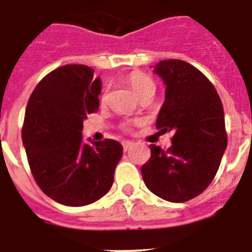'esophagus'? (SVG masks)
I'll list each match as a JSON object with an SVG mask.
<instances>
[{
  "label": "esophagus",
  "mask_w": 252,
  "mask_h": 252,
  "mask_svg": "<svg viewBox=\"0 0 252 252\" xmlns=\"http://www.w3.org/2000/svg\"><path fill=\"white\" fill-rule=\"evenodd\" d=\"M133 145V142L131 141H122V147H124V151H127L131 146Z\"/></svg>",
  "instance_id": "obj_1"
}]
</instances>
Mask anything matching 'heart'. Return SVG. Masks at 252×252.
I'll return each instance as SVG.
<instances>
[{
	"mask_svg": "<svg viewBox=\"0 0 252 252\" xmlns=\"http://www.w3.org/2000/svg\"><path fill=\"white\" fill-rule=\"evenodd\" d=\"M128 84L131 85V87H132V90L136 92V94H137L138 97H140L142 94H145V92H155V89H156L154 81H152L149 76L140 72L131 73V76L128 77Z\"/></svg>",
	"mask_w": 252,
	"mask_h": 252,
	"instance_id": "obj_1",
	"label": "heart"
}]
</instances>
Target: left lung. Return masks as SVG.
<instances>
[{"instance_id": "left-lung-1", "label": "left lung", "mask_w": 252, "mask_h": 252, "mask_svg": "<svg viewBox=\"0 0 252 252\" xmlns=\"http://www.w3.org/2000/svg\"><path fill=\"white\" fill-rule=\"evenodd\" d=\"M154 72L166 86L156 127L174 137L167 150L150 145L142 179L166 201H189L211 184L227 146L222 103L209 78L188 62L160 61Z\"/></svg>"}]
</instances>
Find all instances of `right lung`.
I'll return each instance as SVG.
<instances>
[{
    "instance_id": "1",
    "label": "right lung",
    "mask_w": 252,
    "mask_h": 252,
    "mask_svg": "<svg viewBox=\"0 0 252 252\" xmlns=\"http://www.w3.org/2000/svg\"><path fill=\"white\" fill-rule=\"evenodd\" d=\"M94 72L85 64L56 68L33 90L25 114L22 142L32 175L48 197L66 206L105 196L124 151L115 140L82 138L84 120L100 106L102 82Z\"/></svg>"
}]
</instances>
